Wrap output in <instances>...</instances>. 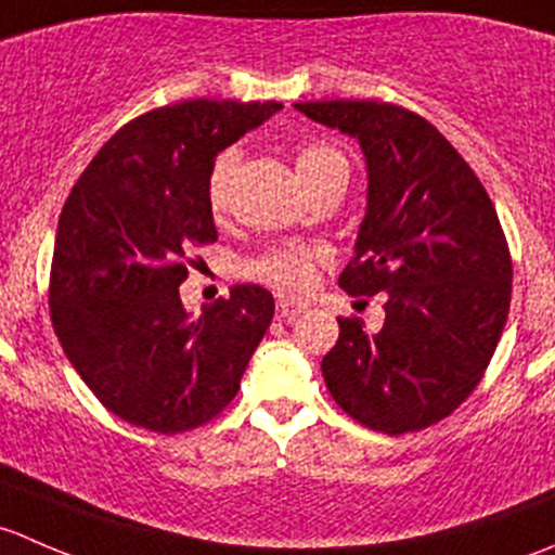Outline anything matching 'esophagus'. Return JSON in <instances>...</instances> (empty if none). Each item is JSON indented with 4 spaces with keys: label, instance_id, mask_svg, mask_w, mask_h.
<instances>
[{
    "label": "esophagus",
    "instance_id": "1",
    "mask_svg": "<svg viewBox=\"0 0 555 555\" xmlns=\"http://www.w3.org/2000/svg\"><path fill=\"white\" fill-rule=\"evenodd\" d=\"M304 309H306L304 304H295V300H287V298H282L276 304V313L282 319H287V322H289V319L298 317V313H304Z\"/></svg>",
    "mask_w": 555,
    "mask_h": 555
}]
</instances>
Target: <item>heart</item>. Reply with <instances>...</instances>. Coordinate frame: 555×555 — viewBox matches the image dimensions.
Returning a JSON list of instances; mask_svg holds the SVG:
<instances>
[{
  "mask_svg": "<svg viewBox=\"0 0 555 555\" xmlns=\"http://www.w3.org/2000/svg\"><path fill=\"white\" fill-rule=\"evenodd\" d=\"M293 164L298 171L300 184L306 190L327 182H346L349 164L338 147L324 142H304L293 150ZM238 166L236 150H222L211 160L206 173V204L215 215H220L228 204V188ZM324 262V251L313 244H284L262 251L257 260L249 262V273L282 293H304L313 282V273Z\"/></svg>",
  "mask_w": 555,
  "mask_h": 555,
  "instance_id": "b5f03b06",
  "label": "heart"
}]
</instances>
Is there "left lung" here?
Wrapping results in <instances>:
<instances>
[{
	"mask_svg": "<svg viewBox=\"0 0 555 555\" xmlns=\"http://www.w3.org/2000/svg\"><path fill=\"white\" fill-rule=\"evenodd\" d=\"M295 106L360 139L367 215L338 284L354 298L382 293L386 311L376 335L360 317H338L324 384L362 427H433L480 384L511 311L513 257L494 204L449 139L405 106Z\"/></svg>",
	"mask_w": 555,
	"mask_h": 555,
	"instance_id": "8db88e82",
	"label": "left lung"
}]
</instances>
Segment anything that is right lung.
I'll use <instances>...</instances> for the list:
<instances>
[{
	"label": "right lung",
	"mask_w": 555,
	"mask_h": 555,
	"mask_svg": "<svg viewBox=\"0 0 555 555\" xmlns=\"http://www.w3.org/2000/svg\"><path fill=\"white\" fill-rule=\"evenodd\" d=\"M282 104L193 99L117 128L72 188L55 231L48 304L55 338L106 411L160 435L220 416L273 319L238 284L201 317L182 309L190 251L217 242L206 173L220 150Z\"/></svg>",
	"instance_id": "1"
}]
</instances>
